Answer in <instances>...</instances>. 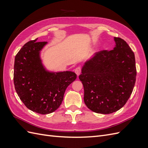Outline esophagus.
I'll list each match as a JSON object with an SVG mask.
<instances>
[{
    "label": "esophagus",
    "mask_w": 148,
    "mask_h": 148,
    "mask_svg": "<svg viewBox=\"0 0 148 148\" xmlns=\"http://www.w3.org/2000/svg\"><path fill=\"white\" fill-rule=\"evenodd\" d=\"M81 71H82V68H81V66H78V67H77V68H76L75 70V73L77 74L78 76L80 74V73H81Z\"/></svg>",
    "instance_id": "1"
}]
</instances>
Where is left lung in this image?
Here are the masks:
<instances>
[{"mask_svg":"<svg viewBox=\"0 0 148 148\" xmlns=\"http://www.w3.org/2000/svg\"><path fill=\"white\" fill-rule=\"evenodd\" d=\"M113 50L96 53L83 66L79 78L84 87V101L96 113L109 114L126 104L135 86V57L126 41L114 38Z\"/></svg>","mask_w":148,"mask_h":148,"instance_id":"left-lung-1","label":"left lung"}]
</instances>
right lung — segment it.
<instances>
[{"mask_svg":"<svg viewBox=\"0 0 148 148\" xmlns=\"http://www.w3.org/2000/svg\"><path fill=\"white\" fill-rule=\"evenodd\" d=\"M36 41L26 43L16 55L13 82L18 96L28 109L47 114L59 108L66 88L76 79L77 75L68 71H47L39 57L47 42Z\"/></svg>","mask_w":148,"mask_h":148,"instance_id":"right-lung-1","label":"right lung"}]
</instances>
